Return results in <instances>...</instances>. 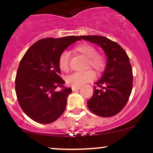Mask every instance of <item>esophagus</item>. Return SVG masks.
I'll use <instances>...</instances> for the list:
<instances>
[{
    "mask_svg": "<svg viewBox=\"0 0 153 153\" xmlns=\"http://www.w3.org/2000/svg\"><path fill=\"white\" fill-rule=\"evenodd\" d=\"M81 89V87H80V86H72V89L73 92H75V91H76V90H78V89Z\"/></svg>",
    "mask_w": 153,
    "mask_h": 153,
    "instance_id": "1",
    "label": "esophagus"
}]
</instances>
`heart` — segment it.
<instances>
[{"instance_id":"heart-1","label":"heart","mask_w":153,"mask_h":153,"mask_svg":"<svg viewBox=\"0 0 153 153\" xmlns=\"http://www.w3.org/2000/svg\"><path fill=\"white\" fill-rule=\"evenodd\" d=\"M75 51L85 57L87 61L86 68H91L95 72H101L104 70L106 65L105 57L104 55L97 52L94 46L89 44H81L75 48ZM59 68L63 72H67L69 69V55L67 52H64L60 55L58 60ZM94 78V73L91 70L82 72H75L67 78V83L72 86H81Z\"/></svg>"}]
</instances>
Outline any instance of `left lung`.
Here are the masks:
<instances>
[{
    "label": "left lung",
    "instance_id": "1",
    "mask_svg": "<svg viewBox=\"0 0 153 153\" xmlns=\"http://www.w3.org/2000/svg\"><path fill=\"white\" fill-rule=\"evenodd\" d=\"M82 39L103 49L107 62L102 78L94 86L92 97L87 101L90 111L101 117H112L121 112L132 89V69L127 54L121 46L99 35H83Z\"/></svg>",
    "mask_w": 153,
    "mask_h": 153
}]
</instances>
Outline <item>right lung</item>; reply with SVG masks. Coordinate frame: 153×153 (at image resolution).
<instances>
[{
  "instance_id": "1",
  "label": "right lung",
  "mask_w": 153,
  "mask_h": 153,
  "mask_svg": "<svg viewBox=\"0 0 153 153\" xmlns=\"http://www.w3.org/2000/svg\"><path fill=\"white\" fill-rule=\"evenodd\" d=\"M78 40V36L44 38L24 54L16 74L15 92L22 110L33 121L50 124L64 113L72 89L64 86L58 60ZM58 87L62 89L58 91Z\"/></svg>"
}]
</instances>
